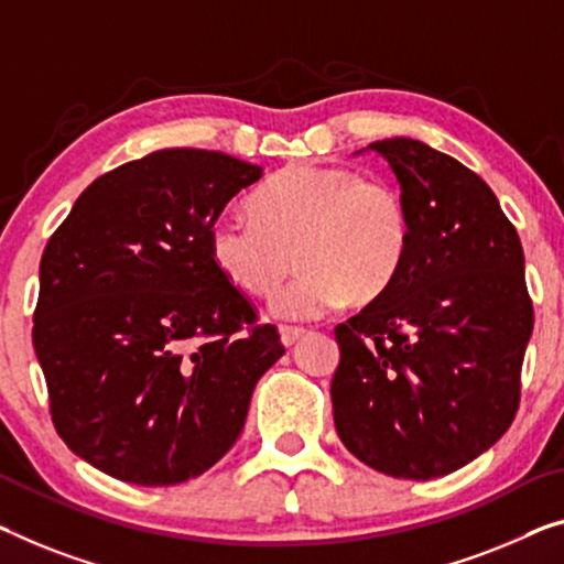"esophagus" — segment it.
Segmentation results:
<instances>
[{"instance_id":"obj_1","label":"esophagus","mask_w":564,"mask_h":564,"mask_svg":"<svg viewBox=\"0 0 564 564\" xmlns=\"http://www.w3.org/2000/svg\"><path fill=\"white\" fill-rule=\"evenodd\" d=\"M304 334H306V329H301V326H281L283 347H293V344H296Z\"/></svg>"}]
</instances>
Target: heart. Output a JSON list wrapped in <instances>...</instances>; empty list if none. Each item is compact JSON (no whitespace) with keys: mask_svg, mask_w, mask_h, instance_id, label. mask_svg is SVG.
Returning <instances> with one entry per match:
<instances>
[{"mask_svg":"<svg viewBox=\"0 0 564 564\" xmlns=\"http://www.w3.org/2000/svg\"><path fill=\"white\" fill-rule=\"evenodd\" d=\"M253 220L223 215L209 225L215 271L248 296L279 291L293 260L301 275L273 301L275 316L311 322L344 301L369 304L398 281L413 240L400 187L349 166L293 164L250 197Z\"/></svg>","mask_w":564,"mask_h":564,"instance_id":"1","label":"heart"}]
</instances>
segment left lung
Returning a JSON list of instances; mask_svg holds the SVG:
<instances>
[{
	"label": "left lung",
	"instance_id": "1",
	"mask_svg": "<svg viewBox=\"0 0 564 564\" xmlns=\"http://www.w3.org/2000/svg\"><path fill=\"white\" fill-rule=\"evenodd\" d=\"M369 149L398 176L413 240L398 281L334 329V425L362 464L427 481L489 451L517 415L534 326L524 250L468 166L405 137Z\"/></svg>",
	"mask_w": 564,
	"mask_h": 564
}]
</instances>
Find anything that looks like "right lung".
<instances>
[{
  "mask_svg": "<svg viewBox=\"0 0 564 564\" xmlns=\"http://www.w3.org/2000/svg\"><path fill=\"white\" fill-rule=\"evenodd\" d=\"M260 174L223 151H151L98 176L47 240L32 344L57 435L104 474H205L285 351L207 250L209 225Z\"/></svg>",
  "mask_w": 564,
  "mask_h": 564,
  "instance_id": "obj_1",
  "label": "right lung"
}]
</instances>
